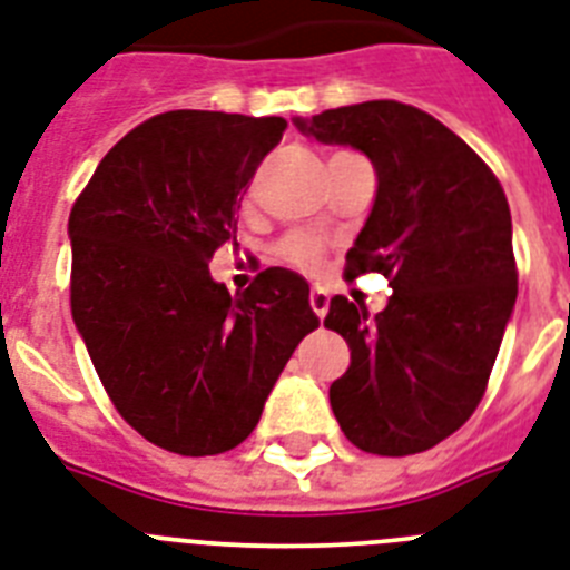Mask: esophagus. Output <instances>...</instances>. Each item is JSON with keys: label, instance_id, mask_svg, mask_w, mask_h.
<instances>
[{"label": "esophagus", "instance_id": "esophagus-1", "mask_svg": "<svg viewBox=\"0 0 570 570\" xmlns=\"http://www.w3.org/2000/svg\"><path fill=\"white\" fill-rule=\"evenodd\" d=\"M309 307H313V313H316L318 318H325L327 307H331V295H327V289L313 286V289H309Z\"/></svg>", "mask_w": 570, "mask_h": 570}]
</instances>
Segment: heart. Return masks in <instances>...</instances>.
<instances>
[{"mask_svg": "<svg viewBox=\"0 0 570 570\" xmlns=\"http://www.w3.org/2000/svg\"><path fill=\"white\" fill-rule=\"evenodd\" d=\"M281 254H284L286 263H293V266H298V269H316L318 261H322V245H318L313 237L295 234V237L284 239Z\"/></svg>", "mask_w": 570, "mask_h": 570, "instance_id": "1", "label": "heart"}]
</instances>
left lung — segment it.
I'll use <instances>...</instances> for the list:
<instances>
[{
	"mask_svg": "<svg viewBox=\"0 0 570 570\" xmlns=\"http://www.w3.org/2000/svg\"><path fill=\"white\" fill-rule=\"evenodd\" d=\"M301 134L363 151L377 193L345 277L381 272L390 304L368 316L333 295L325 327L348 342L331 383L360 451L406 456L439 445L478 410L518 295L512 216L492 169L424 110L377 99L293 119Z\"/></svg>",
	"mask_w": 570,
	"mask_h": 570,
	"instance_id": "obj_1",
	"label": "left lung"
}]
</instances>
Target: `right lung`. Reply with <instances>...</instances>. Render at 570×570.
<instances>
[{"instance_id":"right-lung-1","label":"right lung","mask_w":570,"mask_h":570,"mask_svg":"<svg viewBox=\"0 0 570 570\" xmlns=\"http://www.w3.org/2000/svg\"><path fill=\"white\" fill-rule=\"evenodd\" d=\"M284 128L219 110L151 117L101 157L69 213L72 322L119 415L164 451L237 448L318 327L295 272L272 266L230 295L207 269Z\"/></svg>"}]
</instances>
